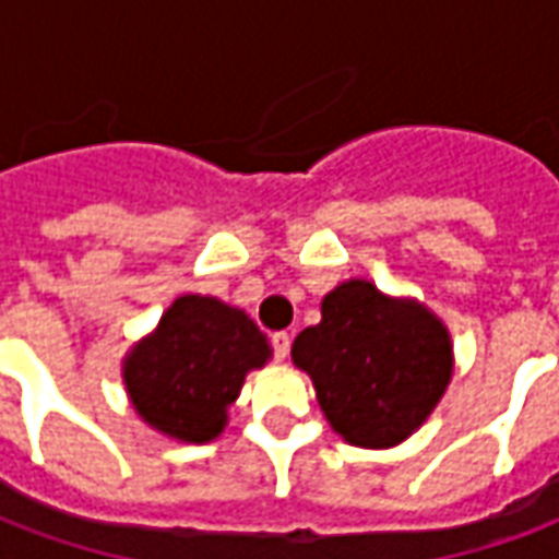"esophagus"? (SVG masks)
Returning a JSON list of instances; mask_svg holds the SVG:
<instances>
[{"instance_id":"obj_1","label":"esophagus","mask_w":559,"mask_h":559,"mask_svg":"<svg viewBox=\"0 0 559 559\" xmlns=\"http://www.w3.org/2000/svg\"><path fill=\"white\" fill-rule=\"evenodd\" d=\"M272 350H275V359L284 362L287 353H290V335H287V332H275V335H272Z\"/></svg>"}]
</instances>
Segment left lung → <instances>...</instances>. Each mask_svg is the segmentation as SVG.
<instances>
[{
    "label": "left lung",
    "mask_w": 559,
    "mask_h": 559,
    "mask_svg": "<svg viewBox=\"0 0 559 559\" xmlns=\"http://www.w3.org/2000/svg\"><path fill=\"white\" fill-rule=\"evenodd\" d=\"M290 356L311 377L332 431L362 449H389L419 431L455 371L443 320L365 278L323 296L320 323L296 335Z\"/></svg>",
    "instance_id": "obj_1"
}]
</instances>
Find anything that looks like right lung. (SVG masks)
I'll use <instances>...</instances> for the list:
<instances>
[{
    "mask_svg": "<svg viewBox=\"0 0 559 559\" xmlns=\"http://www.w3.org/2000/svg\"><path fill=\"white\" fill-rule=\"evenodd\" d=\"M269 359V338L242 308L185 293L126 353L122 383L152 431L176 443H209L224 431L248 371Z\"/></svg>",
    "mask_w": 559,
    "mask_h": 559,
    "instance_id": "1",
    "label": "right lung"
}]
</instances>
